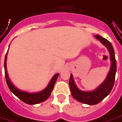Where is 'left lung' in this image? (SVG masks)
<instances>
[{
  "mask_svg": "<svg viewBox=\"0 0 122 122\" xmlns=\"http://www.w3.org/2000/svg\"><path fill=\"white\" fill-rule=\"evenodd\" d=\"M95 37L97 40L100 41L101 43L107 48L110 52L112 64L106 79L96 90L93 92H83L79 89L74 83L73 75L71 74L69 79V87L73 97L79 102L92 106L99 103L106 96L110 94L114 85L116 73V60L112 43L109 41H107L100 35H96Z\"/></svg>",
  "mask_w": 122,
  "mask_h": 122,
  "instance_id": "left-lung-1",
  "label": "left lung"
}]
</instances>
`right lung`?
<instances>
[{
	"mask_svg": "<svg viewBox=\"0 0 122 122\" xmlns=\"http://www.w3.org/2000/svg\"><path fill=\"white\" fill-rule=\"evenodd\" d=\"M7 53H6L5 58V73L6 81L7 85H8L10 90L17 97H19L21 101H23V102L26 103L27 104L33 105V104H37V103L43 102L44 101H45L50 96L51 92L53 91V87H54L56 80H57L59 74V73L55 74L53 76V77L51 79L48 86L44 89L43 91H42L41 92L30 93L26 92L20 91L13 85V84L11 83V81H10L9 78V75H8L7 70H6V57H7Z\"/></svg>",
	"mask_w": 122,
	"mask_h": 122,
	"instance_id": "add662e5",
	"label": "right lung"
}]
</instances>
